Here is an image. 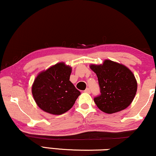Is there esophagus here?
<instances>
[{
  "label": "esophagus",
  "mask_w": 156,
  "mask_h": 156,
  "mask_svg": "<svg viewBox=\"0 0 156 156\" xmlns=\"http://www.w3.org/2000/svg\"><path fill=\"white\" fill-rule=\"evenodd\" d=\"M84 92H87V93H90V92H91V91H90V88H87L86 90H84Z\"/></svg>",
  "instance_id": "obj_1"
}]
</instances>
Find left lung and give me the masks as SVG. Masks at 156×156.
Returning <instances> with one entry per match:
<instances>
[{"mask_svg": "<svg viewBox=\"0 0 156 156\" xmlns=\"http://www.w3.org/2000/svg\"><path fill=\"white\" fill-rule=\"evenodd\" d=\"M98 76L101 94L94 101L102 112L112 114L127 108L137 92L133 72L122 64L105 60L100 65L90 66Z\"/></svg>", "mask_w": 156, "mask_h": 156, "instance_id": "8db88e82", "label": "left lung"}]
</instances>
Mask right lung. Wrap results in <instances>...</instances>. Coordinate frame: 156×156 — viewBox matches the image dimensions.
Here are the masks:
<instances>
[{"mask_svg":"<svg viewBox=\"0 0 156 156\" xmlns=\"http://www.w3.org/2000/svg\"><path fill=\"white\" fill-rule=\"evenodd\" d=\"M71 72L72 68L61 62L37 76L32 94L41 110L52 115H62L72 108L81 93L69 81Z\"/></svg>","mask_w":156,"mask_h":156,"instance_id":"add662e5","label":"right lung"}]
</instances>
